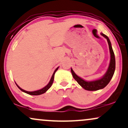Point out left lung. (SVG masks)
I'll return each instance as SVG.
<instances>
[{
    "label": "left lung",
    "instance_id": "left-lung-1",
    "mask_svg": "<svg viewBox=\"0 0 128 128\" xmlns=\"http://www.w3.org/2000/svg\"><path fill=\"white\" fill-rule=\"evenodd\" d=\"M101 35L104 36L107 39L108 43L109 44V51H110V64H109L108 69L106 72V74L101 78L100 79H97V80L93 81H86L81 78L76 74L73 69L71 68V72H72V76L77 81V82L82 86L83 88L87 90H98L99 89H103L109 84L111 79L112 78L113 75H114V72L115 70V58L114 52L113 51L112 45L110 42V40L106 35L101 33Z\"/></svg>",
    "mask_w": 128,
    "mask_h": 128
}]
</instances>
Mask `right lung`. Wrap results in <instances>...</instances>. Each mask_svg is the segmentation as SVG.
Segmentation results:
<instances>
[{
  "mask_svg": "<svg viewBox=\"0 0 128 128\" xmlns=\"http://www.w3.org/2000/svg\"><path fill=\"white\" fill-rule=\"evenodd\" d=\"M58 68H59V67L56 68V69H55V70L54 71V74H52V78H51L50 80L49 84H48L47 85H46V86H44V88L40 89V90H36V91H34V92H28V91H26V90H24V89H22V88H20L19 87V86L17 84H16V85H17V86L18 88H19V89H20V90H21L22 92H24V93H26V94H30V95H39V94H44V93H45L46 91H47L48 89H49L51 87V86H52V84H53V82H54V74H55V72H56V70H58Z\"/></svg>",
  "mask_w": 128,
  "mask_h": 128,
  "instance_id": "add662e5",
  "label": "right lung"
}]
</instances>
